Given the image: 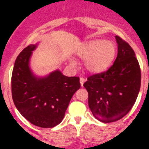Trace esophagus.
Listing matches in <instances>:
<instances>
[{
  "label": "esophagus",
  "instance_id": "1",
  "mask_svg": "<svg viewBox=\"0 0 149 149\" xmlns=\"http://www.w3.org/2000/svg\"><path fill=\"white\" fill-rule=\"evenodd\" d=\"M86 79H85V78H82V77L79 79V82H80V85H81V86H84V84L86 82Z\"/></svg>",
  "mask_w": 149,
  "mask_h": 149
}]
</instances>
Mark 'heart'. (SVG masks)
<instances>
[{
  "mask_svg": "<svg viewBox=\"0 0 149 149\" xmlns=\"http://www.w3.org/2000/svg\"><path fill=\"white\" fill-rule=\"evenodd\" d=\"M77 54L85 60V67L89 72L98 74L106 71L112 64L115 58L116 45L111 41L92 39L83 44ZM70 63L76 66L74 60L70 59Z\"/></svg>",
  "mask_w": 149,
  "mask_h": 149,
  "instance_id": "b5f03b06",
  "label": "heart"
}]
</instances>
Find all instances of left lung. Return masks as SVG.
Returning <instances> with one entry per match:
<instances>
[{
    "label": "left lung",
    "mask_w": 149,
    "mask_h": 149,
    "mask_svg": "<svg viewBox=\"0 0 149 149\" xmlns=\"http://www.w3.org/2000/svg\"><path fill=\"white\" fill-rule=\"evenodd\" d=\"M118 56L107 71L88 77L84 86L88 104L98 120L111 123L121 119L134 104L141 86V70L128 43L115 36Z\"/></svg>",
    "instance_id": "obj_1"
}]
</instances>
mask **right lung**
<instances>
[{"mask_svg":"<svg viewBox=\"0 0 149 149\" xmlns=\"http://www.w3.org/2000/svg\"><path fill=\"white\" fill-rule=\"evenodd\" d=\"M38 45H29L15 60L11 77L12 98L17 111L29 122L50 128L63 120L80 83L79 77H65L59 70L44 77L35 74L30 60Z\"/></svg>","mask_w":149,"mask_h":149,"instance_id":"right-lung-1","label":"right lung"}]
</instances>
